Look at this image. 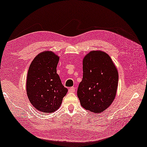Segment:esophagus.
I'll use <instances>...</instances> for the list:
<instances>
[{
    "label": "esophagus",
    "mask_w": 147,
    "mask_h": 147,
    "mask_svg": "<svg viewBox=\"0 0 147 147\" xmlns=\"http://www.w3.org/2000/svg\"><path fill=\"white\" fill-rule=\"evenodd\" d=\"M75 87H71L69 89V92H75Z\"/></svg>",
    "instance_id": "esophagus-1"
}]
</instances>
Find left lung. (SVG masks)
Returning a JSON list of instances; mask_svg holds the SVG:
<instances>
[{
  "label": "left lung",
  "instance_id": "obj_1",
  "mask_svg": "<svg viewBox=\"0 0 147 147\" xmlns=\"http://www.w3.org/2000/svg\"><path fill=\"white\" fill-rule=\"evenodd\" d=\"M118 83L116 66L107 53L92 51L83 60V78L78 88L82 107L94 113L107 109L115 98Z\"/></svg>",
  "mask_w": 147,
  "mask_h": 147
}]
</instances>
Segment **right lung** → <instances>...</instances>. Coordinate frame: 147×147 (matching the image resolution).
I'll return each instance as SVG.
<instances>
[{
  "mask_svg": "<svg viewBox=\"0 0 147 147\" xmlns=\"http://www.w3.org/2000/svg\"><path fill=\"white\" fill-rule=\"evenodd\" d=\"M59 57L51 51H43L32 61L27 78V93L34 107L50 113L61 105L67 89L57 74Z\"/></svg>",
  "mask_w": 147,
  "mask_h": 147,
  "instance_id": "obj_1",
  "label": "right lung"
}]
</instances>
